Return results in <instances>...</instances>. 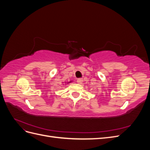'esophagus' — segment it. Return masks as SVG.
<instances>
[{
  "mask_svg": "<svg viewBox=\"0 0 150 150\" xmlns=\"http://www.w3.org/2000/svg\"><path fill=\"white\" fill-rule=\"evenodd\" d=\"M83 80L82 79H77V82H78L79 84H81L83 83Z\"/></svg>",
  "mask_w": 150,
  "mask_h": 150,
  "instance_id": "34e87169",
  "label": "esophagus"
}]
</instances>
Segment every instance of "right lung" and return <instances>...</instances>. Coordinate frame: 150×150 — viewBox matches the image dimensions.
Masks as SVG:
<instances>
[{
	"instance_id": "1",
	"label": "right lung",
	"mask_w": 150,
	"mask_h": 150,
	"mask_svg": "<svg viewBox=\"0 0 150 150\" xmlns=\"http://www.w3.org/2000/svg\"><path fill=\"white\" fill-rule=\"evenodd\" d=\"M71 81H70V82H69V83H71Z\"/></svg>"
}]
</instances>
